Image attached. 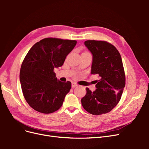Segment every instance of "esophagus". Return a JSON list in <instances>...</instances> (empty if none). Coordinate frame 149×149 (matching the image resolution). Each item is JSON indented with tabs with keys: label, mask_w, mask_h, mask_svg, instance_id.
<instances>
[{
	"label": "esophagus",
	"mask_w": 149,
	"mask_h": 149,
	"mask_svg": "<svg viewBox=\"0 0 149 149\" xmlns=\"http://www.w3.org/2000/svg\"><path fill=\"white\" fill-rule=\"evenodd\" d=\"M71 86H72V88H74V87H76V86H77L78 85H77V84L75 83H72Z\"/></svg>",
	"instance_id": "obj_1"
}]
</instances>
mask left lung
I'll list each match as a JSON object with an SVG mask.
<instances>
[{"label": "left lung", "mask_w": 149, "mask_h": 149, "mask_svg": "<svg viewBox=\"0 0 149 149\" xmlns=\"http://www.w3.org/2000/svg\"><path fill=\"white\" fill-rule=\"evenodd\" d=\"M85 46L91 52V74H97L95 91L86 88V94L81 99L84 109L93 115L110 112L119 102L125 85V76L119 52L110 43L87 40Z\"/></svg>", "instance_id": "left-lung-1"}]
</instances>
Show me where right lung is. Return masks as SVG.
<instances>
[{
	"label": "right lung",
	"mask_w": 149,
	"mask_h": 149,
	"mask_svg": "<svg viewBox=\"0 0 149 149\" xmlns=\"http://www.w3.org/2000/svg\"><path fill=\"white\" fill-rule=\"evenodd\" d=\"M76 43V40L44 38L26 54L21 66L20 81L25 100L34 110L49 114L61 107L71 83L58 80L54 68L63 65Z\"/></svg>",
	"instance_id": "obj_1"
}]
</instances>
